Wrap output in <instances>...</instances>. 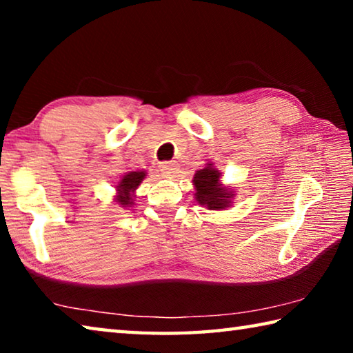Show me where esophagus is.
Segmentation results:
<instances>
[{
    "instance_id": "34e87169",
    "label": "esophagus",
    "mask_w": 353,
    "mask_h": 353,
    "mask_svg": "<svg viewBox=\"0 0 353 353\" xmlns=\"http://www.w3.org/2000/svg\"><path fill=\"white\" fill-rule=\"evenodd\" d=\"M160 168H162L163 176L174 177L179 171V165L176 162H163L162 165H160Z\"/></svg>"
}]
</instances>
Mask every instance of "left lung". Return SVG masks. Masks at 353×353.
<instances>
[{"instance_id": "1", "label": "left lung", "mask_w": 353, "mask_h": 353, "mask_svg": "<svg viewBox=\"0 0 353 353\" xmlns=\"http://www.w3.org/2000/svg\"><path fill=\"white\" fill-rule=\"evenodd\" d=\"M193 182L196 187V201L201 205H207L210 210H221L229 205L232 193L221 187L218 170L207 166L196 172Z\"/></svg>"}]
</instances>
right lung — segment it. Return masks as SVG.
Wrapping results in <instances>:
<instances>
[{
    "label": "right lung",
    "mask_w": 353,
    "mask_h": 353,
    "mask_svg": "<svg viewBox=\"0 0 353 353\" xmlns=\"http://www.w3.org/2000/svg\"><path fill=\"white\" fill-rule=\"evenodd\" d=\"M146 172L145 171H130L126 176H123L121 182L118 183V196L117 202H119L123 207H130L132 205V193L137 190V187L141 183L143 179H145Z\"/></svg>",
    "instance_id": "1"
}]
</instances>
